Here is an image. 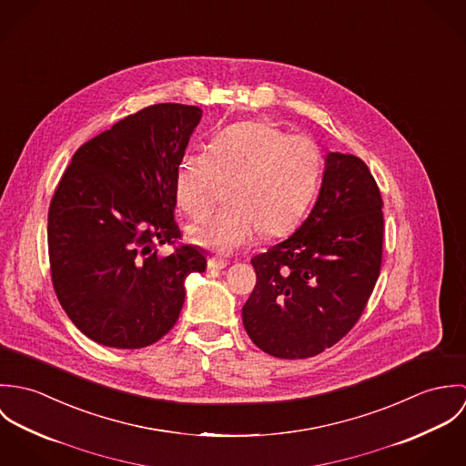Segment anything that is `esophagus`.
Listing matches in <instances>:
<instances>
[{"label":"esophagus","mask_w":466,"mask_h":466,"mask_svg":"<svg viewBox=\"0 0 466 466\" xmlns=\"http://www.w3.org/2000/svg\"><path fill=\"white\" fill-rule=\"evenodd\" d=\"M226 266H228V262L222 260V258H217V257H211L208 260V268H211V270H220V268H224Z\"/></svg>","instance_id":"esophagus-1"}]
</instances>
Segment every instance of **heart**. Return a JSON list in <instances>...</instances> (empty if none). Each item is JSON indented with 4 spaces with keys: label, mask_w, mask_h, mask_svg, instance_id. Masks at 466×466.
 Returning <instances> with one entry per match:
<instances>
[{
    "label": "heart",
    "mask_w": 466,
    "mask_h": 466,
    "mask_svg": "<svg viewBox=\"0 0 466 466\" xmlns=\"http://www.w3.org/2000/svg\"><path fill=\"white\" fill-rule=\"evenodd\" d=\"M319 147L267 122H240L217 134L209 150L188 148L176 170V200L190 217L208 215L228 192L229 208L196 222L190 240L231 255L260 237H281L303 218L318 190Z\"/></svg>",
    "instance_id": "heart-1"
}]
</instances>
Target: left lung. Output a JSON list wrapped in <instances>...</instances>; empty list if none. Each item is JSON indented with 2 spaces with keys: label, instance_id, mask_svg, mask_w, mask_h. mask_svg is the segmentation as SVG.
Instances as JSON below:
<instances>
[{
  "label": "left lung",
  "instance_id": "obj_1",
  "mask_svg": "<svg viewBox=\"0 0 466 466\" xmlns=\"http://www.w3.org/2000/svg\"><path fill=\"white\" fill-rule=\"evenodd\" d=\"M382 240V196L368 165L330 152L307 220L251 260L257 285L242 309L251 340L278 359H309L332 348L368 305Z\"/></svg>",
  "mask_w": 466,
  "mask_h": 466
}]
</instances>
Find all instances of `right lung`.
<instances>
[{
	"instance_id": "1",
	"label": "right lung",
	"mask_w": 466,
	"mask_h": 466,
	"mask_svg": "<svg viewBox=\"0 0 466 466\" xmlns=\"http://www.w3.org/2000/svg\"><path fill=\"white\" fill-rule=\"evenodd\" d=\"M202 109L156 104L86 141L48 211L52 283L73 325L98 344L137 350L168 332L185 279L206 258L176 246V170ZM168 243V258L157 246Z\"/></svg>"
}]
</instances>
